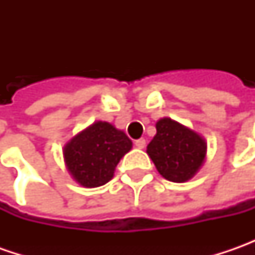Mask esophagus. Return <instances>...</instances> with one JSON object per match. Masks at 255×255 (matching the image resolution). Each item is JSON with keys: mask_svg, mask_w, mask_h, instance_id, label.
<instances>
[{"mask_svg": "<svg viewBox=\"0 0 255 255\" xmlns=\"http://www.w3.org/2000/svg\"><path fill=\"white\" fill-rule=\"evenodd\" d=\"M134 146H136L137 149H144L146 140H144V139H137V140H134Z\"/></svg>", "mask_w": 255, "mask_h": 255, "instance_id": "obj_1", "label": "esophagus"}]
</instances>
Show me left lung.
Returning <instances> with one entry per match:
<instances>
[{"label":"left lung","instance_id":"obj_1","mask_svg":"<svg viewBox=\"0 0 255 255\" xmlns=\"http://www.w3.org/2000/svg\"><path fill=\"white\" fill-rule=\"evenodd\" d=\"M146 152L162 177L184 183L193 179L206 162L207 143L200 133L163 118L156 122V134Z\"/></svg>","mask_w":255,"mask_h":255}]
</instances>
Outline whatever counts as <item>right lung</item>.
Segmentation results:
<instances>
[{
    "label": "right lung",
    "instance_id": "right-lung-1",
    "mask_svg": "<svg viewBox=\"0 0 255 255\" xmlns=\"http://www.w3.org/2000/svg\"><path fill=\"white\" fill-rule=\"evenodd\" d=\"M132 146L123 130L98 121L65 143V167L79 186L99 187L112 179L118 163Z\"/></svg>",
    "mask_w": 255,
    "mask_h": 255
}]
</instances>
